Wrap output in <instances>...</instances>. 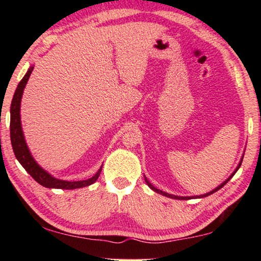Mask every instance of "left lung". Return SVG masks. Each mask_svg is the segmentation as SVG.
I'll return each mask as SVG.
<instances>
[{"label":"left lung","instance_id":"left-lung-1","mask_svg":"<svg viewBox=\"0 0 261 261\" xmlns=\"http://www.w3.org/2000/svg\"><path fill=\"white\" fill-rule=\"evenodd\" d=\"M242 159H244V156H242V158H241V160H240V163H239V165L237 166V169H235V171H234V172L230 174V176H229V178H227V179H226V180H224L222 184H221V185H219V187H217L216 189H214V190H213V191H210V192H208V194H204V195H199V196H192V197H190V196H189V197H181V196H174V195L167 194V192H164V191H162V190H159V189H156V188H154V187H153V185H152L151 183H149V181H148V179H147V178H146V177H145V181H146V183H147V185H148V187H149V188H151L153 191L158 192V194H160V195H163V196H166V197H170V198H174V199H190V198H197V197H198V198H202V197H206V196L212 195V194H214V192H216L217 190H220V189H221V188H222V187H223V185H226V184L228 183V181H229V180H230V178L234 176V174H235V172H237V171L239 170V167H240V166H241Z\"/></svg>","mask_w":261,"mask_h":261}]
</instances>
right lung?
Wrapping results in <instances>:
<instances>
[{
  "instance_id": "add662e5",
  "label": "right lung",
  "mask_w": 261,
  "mask_h": 261,
  "mask_svg": "<svg viewBox=\"0 0 261 261\" xmlns=\"http://www.w3.org/2000/svg\"><path fill=\"white\" fill-rule=\"evenodd\" d=\"M34 67L31 66L28 69L27 73L24 74V77L21 80V82L17 85L15 94L12 99V105H10V141H12L13 151L15 154L16 159L19 160V163L23 166V169L34 178L35 181H38L39 184L42 185L45 188L49 189H66V190H72V189H80L84 187H89V185L94 184L101 173L102 167L97 172L95 173V176L85 180H78V181H67L57 179V178L52 177L47 171H45L42 167L39 166V164L35 162L33 156H32L28 146L24 140L22 127H21V116H20V106H21V98H22L23 89L26 87L30 76L33 71Z\"/></svg>"
}]
</instances>
